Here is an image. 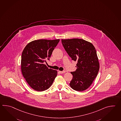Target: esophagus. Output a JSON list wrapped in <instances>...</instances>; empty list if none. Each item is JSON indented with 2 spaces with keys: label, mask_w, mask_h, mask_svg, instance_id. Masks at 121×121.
Instances as JSON below:
<instances>
[{
  "label": "esophagus",
  "mask_w": 121,
  "mask_h": 121,
  "mask_svg": "<svg viewBox=\"0 0 121 121\" xmlns=\"http://www.w3.org/2000/svg\"><path fill=\"white\" fill-rule=\"evenodd\" d=\"M59 73L60 74H63V73H65V71H59Z\"/></svg>",
  "instance_id": "1"
}]
</instances>
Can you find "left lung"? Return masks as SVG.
Wrapping results in <instances>:
<instances>
[{"mask_svg":"<svg viewBox=\"0 0 121 121\" xmlns=\"http://www.w3.org/2000/svg\"><path fill=\"white\" fill-rule=\"evenodd\" d=\"M61 41L69 56L73 60L77 62L76 70L71 72L73 78L69 85L75 91H84L91 85L99 69L95 48L91 43L82 39Z\"/></svg>","mask_w":121,"mask_h":121,"instance_id":"1","label":"left lung"}]
</instances>
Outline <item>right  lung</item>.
Here are the masks:
<instances>
[{"mask_svg": "<svg viewBox=\"0 0 121 121\" xmlns=\"http://www.w3.org/2000/svg\"><path fill=\"white\" fill-rule=\"evenodd\" d=\"M59 39H39L28 43L22 51L21 71L28 84L37 91L48 89L57 75L56 70L48 69L44 62L49 60Z\"/></svg>", "mask_w": 121, "mask_h": 121, "instance_id": "right-lung-1", "label": "right lung"}]
</instances>
